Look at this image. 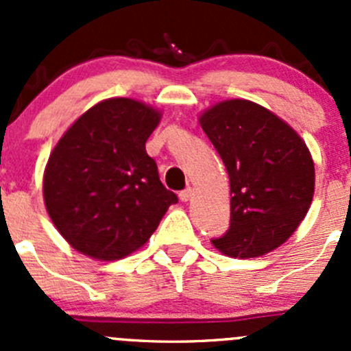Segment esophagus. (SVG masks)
Returning <instances> with one entry per match:
<instances>
[{
	"mask_svg": "<svg viewBox=\"0 0 351 351\" xmlns=\"http://www.w3.org/2000/svg\"><path fill=\"white\" fill-rule=\"evenodd\" d=\"M192 193H193V190L192 189H190V186H189V189H185V190H182V192H180V200H182V202H189L190 200V198H192Z\"/></svg>",
	"mask_w": 351,
	"mask_h": 351,
	"instance_id": "1",
	"label": "esophagus"
}]
</instances>
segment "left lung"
Segmentation results:
<instances>
[{
  "mask_svg": "<svg viewBox=\"0 0 351 351\" xmlns=\"http://www.w3.org/2000/svg\"><path fill=\"white\" fill-rule=\"evenodd\" d=\"M231 183L229 229L212 239L222 253L256 258L292 236L314 193V162L306 143L270 110L228 100L200 117Z\"/></svg>",
  "mask_w": 351,
  "mask_h": 351,
  "instance_id": "left-lung-1",
  "label": "left lung"
}]
</instances>
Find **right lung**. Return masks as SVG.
I'll use <instances>...</instances> for the list:
<instances>
[{"instance_id":"add662e5","label":"right lung","mask_w":351,"mask_h":351,"mask_svg":"<svg viewBox=\"0 0 351 351\" xmlns=\"http://www.w3.org/2000/svg\"><path fill=\"white\" fill-rule=\"evenodd\" d=\"M159 119L141 101L110 98L83 113L54 147L44 200L74 250L97 260H120L139 250L178 202L146 153Z\"/></svg>"}]
</instances>
